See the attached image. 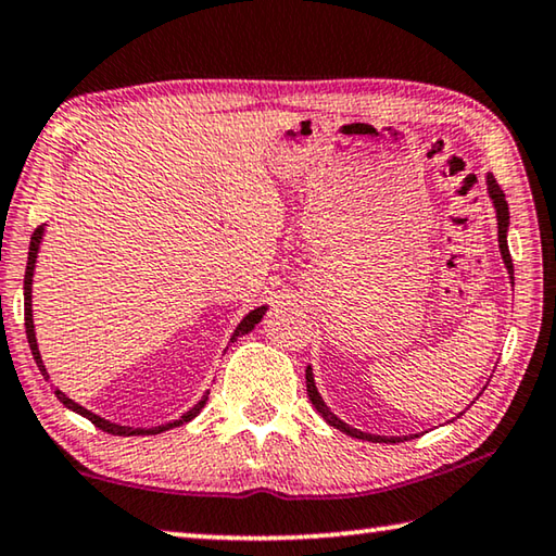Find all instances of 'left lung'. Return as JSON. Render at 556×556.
Segmentation results:
<instances>
[{
  "label": "left lung",
  "mask_w": 556,
  "mask_h": 556,
  "mask_svg": "<svg viewBox=\"0 0 556 556\" xmlns=\"http://www.w3.org/2000/svg\"><path fill=\"white\" fill-rule=\"evenodd\" d=\"M488 193H491L493 205H495V213H497V242H501V255L507 271L513 275V257H510V250H507V223H510V213H507V201H505V193L501 191V186L493 178V174H488ZM513 279V277H510ZM515 285V279H513ZM306 392H308V400H312L314 407L318 409V414L328 421V425L345 431L348 437H355V439H363V441H372V444H397L402 441L400 437H375V434H365V431H357L353 427H348L343 419H338L336 414L326 407V402L321 400V394L316 390V382H314V375L312 368H306ZM414 437V434H412Z\"/></svg>",
  "instance_id": "1"
}]
</instances>
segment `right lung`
Returning a JSON list of instances; mask_svg holds the SVG:
<instances>
[{"mask_svg": "<svg viewBox=\"0 0 556 556\" xmlns=\"http://www.w3.org/2000/svg\"><path fill=\"white\" fill-rule=\"evenodd\" d=\"M41 235H43V225H39V228L34 230V235H31V244H29V262H26V275H24V326H26V338H29V348H31L34 361H36V365H39V370H41L43 378H49V372H46V365H43V361H41L39 345H36L34 318H31V281H34V267H36V255H39ZM265 312H267V306H260V308H255V312H250L248 316H244L242 321H240V326L235 328V333H232V338H230V343H232V341H238V336L250 333L252 328H255V326L262 321V316H265ZM55 397H59V400H61L68 409L78 412V414H83V417H86V419H90L92 425H96L98 429L108 431V434H115V437H144V434H162V431H166V429L181 427V425H186V421H191V419L195 417V414H199V412L205 407V400H208V392H205V394H203V400H201L199 404H193V407L188 409L181 419L168 421V425L152 427V429H135V427H119V425H112V421L98 417V414H92V412H88L86 407H80L78 402H73L71 397H65V394H63L61 390H55Z\"/></svg>", "mask_w": 556, "mask_h": 556, "instance_id": "1", "label": "right lung"}]
</instances>
